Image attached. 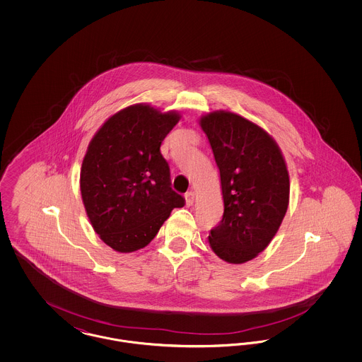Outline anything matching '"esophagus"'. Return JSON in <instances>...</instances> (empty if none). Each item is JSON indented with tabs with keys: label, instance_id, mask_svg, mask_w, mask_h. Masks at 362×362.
<instances>
[{
	"label": "esophagus",
	"instance_id": "34e87169",
	"mask_svg": "<svg viewBox=\"0 0 362 362\" xmlns=\"http://www.w3.org/2000/svg\"><path fill=\"white\" fill-rule=\"evenodd\" d=\"M185 199H186V205L191 206V205L194 204V192H192V191L186 192V194H185Z\"/></svg>",
	"mask_w": 362,
	"mask_h": 362
}]
</instances>
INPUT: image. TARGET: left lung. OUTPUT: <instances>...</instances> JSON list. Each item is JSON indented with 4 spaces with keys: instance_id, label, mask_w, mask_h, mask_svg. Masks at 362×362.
Returning <instances> with one entry per match:
<instances>
[{
    "instance_id": "1",
    "label": "left lung",
    "mask_w": 362,
    "mask_h": 362,
    "mask_svg": "<svg viewBox=\"0 0 362 362\" xmlns=\"http://www.w3.org/2000/svg\"><path fill=\"white\" fill-rule=\"evenodd\" d=\"M220 170L224 216L209 244L220 259L241 264L257 258L276 236L288 205L291 182L274 138L229 111L199 119Z\"/></svg>"
}]
</instances>
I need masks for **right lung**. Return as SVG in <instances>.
I'll return each instance as SVG.
<instances>
[{
	"label": "right lung",
	"instance_id": "add662e5",
	"mask_svg": "<svg viewBox=\"0 0 362 362\" xmlns=\"http://www.w3.org/2000/svg\"><path fill=\"white\" fill-rule=\"evenodd\" d=\"M180 119L149 104L123 108L90 139L80 173L86 216L100 239L118 252H133L155 239L185 198L171 187L163 139Z\"/></svg>",
	"mask_w": 362,
	"mask_h": 362
}]
</instances>
